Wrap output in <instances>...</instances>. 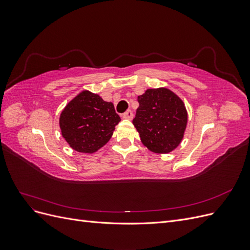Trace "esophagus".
<instances>
[{
  "mask_svg": "<svg viewBox=\"0 0 250 250\" xmlns=\"http://www.w3.org/2000/svg\"><path fill=\"white\" fill-rule=\"evenodd\" d=\"M123 119H127V120H131L133 117V112L131 110H127L126 112L123 113Z\"/></svg>",
  "mask_w": 250,
  "mask_h": 250,
  "instance_id": "34e87169",
  "label": "esophagus"
}]
</instances>
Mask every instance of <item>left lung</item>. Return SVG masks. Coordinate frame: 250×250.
I'll list each match as a JSON object with an SVG mask.
<instances>
[{"label": "left lung", "mask_w": 250, "mask_h": 250, "mask_svg": "<svg viewBox=\"0 0 250 250\" xmlns=\"http://www.w3.org/2000/svg\"><path fill=\"white\" fill-rule=\"evenodd\" d=\"M140 106L132 123L142 143L155 153H169L183 140L188 122L184 102L172 90L147 89L138 97Z\"/></svg>", "instance_id": "obj_1"}]
</instances>
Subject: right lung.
Listing matches in <instances>:
<instances>
[{"label": "right lung", "mask_w": 250, "mask_h": 250, "mask_svg": "<svg viewBox=\"0 0 250 250\" xmlns=\"http://www.w3.org/2000/svg\"><path fill=\"white\" fill-rule=\"evenodd\" d=\"M121 121L111 102L83 90L69 102L59 119L62 137L82 153H94L106 144Z\"/></svg>", "instance_id": "1"}]
</instances>
